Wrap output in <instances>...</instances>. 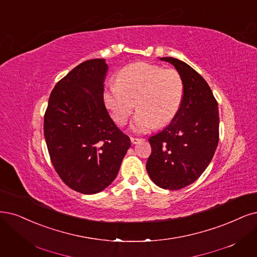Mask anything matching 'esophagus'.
<instances>
[{
  "instance_id": "obj_1",
  "label": "esophagus",
  "mask_w": 257,
  "mask_h": 257,
  "mask_svg": "<svg viewBox=\"0 0 257 257\" xmlns=\"http://www.w3.org/2000/svg\"><path fill=\"white\" fill-rule=\"evenodd\" d=\"M141 140H143V139H141V138H136V137H131V141H132V144H138L139 143V141H141Z\"/></svg>"
}]
</instances>
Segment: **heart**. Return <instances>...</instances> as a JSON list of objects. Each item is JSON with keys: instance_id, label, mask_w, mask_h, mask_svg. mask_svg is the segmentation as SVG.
I'll return each instance as SVG.
<instances>
[{"instance_id": "b5f03b06", "label": "heart", "mask_w": 257, "mask_h": 257, "mask_svg": "<svg viewBox=\"0 0 257 257\" xmlns=\"http://www.w3.org/2000/svg\"><path fill=\"white\" fill-rule=\"evenodd\" d=\"M183 96L184 82L176 70L145 63L123 68L117 83L108 85L103 93L106 107L119 125L125 124L137 106L131 124L136 133L168 124L178 113Z\"/></svg>"}]
</instances>
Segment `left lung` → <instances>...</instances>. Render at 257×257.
<instances>
[{
	"label": "left lung",
	"mask_w": 257,
	"mask_h": 257,
	"mask_svg": "<svg viewBox=\"0 0 257 257\" xmlns=\"http://www.w3.org/2000/svg\"><path fill=\"white\" fill-rule=\"evenodd\" d=\"M184 82V96L175 117L150 137L152 153L147 162L150 179L163 189L178 190L196 182L214 157L219 141L218 103L196 70L173 57H162Z\"/></svg>",
	"instance_id": "8db88e82"
}]
</instances>
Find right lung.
<instances>
[{"label": "right lung", "mask_w": 257, "mask_h": 257, "mask_svg": "<svg viewBox=\"0 0 257 257\" xmlns=\"http://www.w3.org/2000/svg\"><path fill=\"white\" fill-rule=\"evenodd\" d=\"M107 70L103 58L76 66L55 85L44 114L51 162L65 184L84 194L108 187L131 147L104 105Z\"/></svg>", "instance_id": "right-lung-1"}]
</instances>
